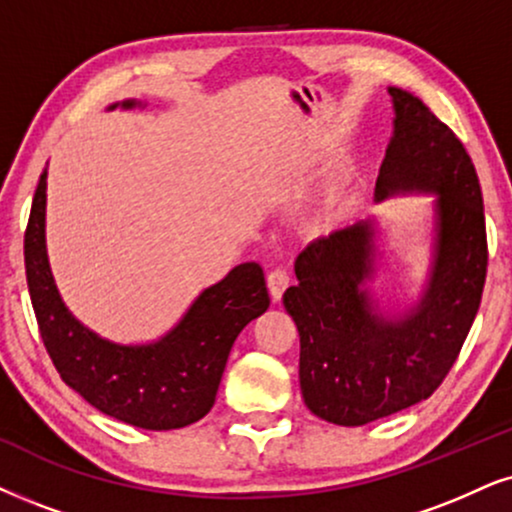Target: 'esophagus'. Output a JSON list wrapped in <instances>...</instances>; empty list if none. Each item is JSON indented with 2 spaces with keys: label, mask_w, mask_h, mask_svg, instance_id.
<instances>
[{
  "label": "esophagus",
  "mask_w": 512,
  "mask_h": 512,
  "mask_svg": "<svg viewBox=\"0 0 512 512\" xmlns=\"http://www.w3.org/2000/svg\"><path fill=\"white\" fill-rule=\"evenodd\" d=\"M267 286H269L271 300H274V302L281 300V295L286 293V288L290 286V274H288V269H283V267L271 269L269 276H267Z\"/></svg>",
  "instance_id": "34e87169"
}]
</instances>
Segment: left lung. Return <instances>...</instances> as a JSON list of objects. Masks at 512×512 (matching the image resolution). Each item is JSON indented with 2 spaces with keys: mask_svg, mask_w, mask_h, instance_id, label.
Instances as JSON below:
<instances>
[{
  "mask_svg": "<svg viewBox=\"0 0 512 512\" xmlns=\"http://www.w3.org/2000/svg\"><path fill=\"white\" fill-rule=\"evenodd\" d=\"M394 134L375 198L437 193L430 281L404 316L378 312L364 281L373 276V222L316 238L295 260L297 286L283 307L300 331L304 404L328 423L366 425L428 399L458 359L487 278V226L480 179L461 139L418 96L387 89Z\"/></svg>",
  "mask_w": 512,
  "mask_h": 512,
  "instance_id": "8db88e82",
  "label": "left lung"
}]
</instances>
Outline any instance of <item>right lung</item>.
<instances>
[{
  "instance_id": "right-lung-1",
  "label": "right lung",
  "mask_w": 512,
  "mask_h": 512,
  "mask_svg": "<svg viewBox=\"0 0 512 512\" xmlns=\"http://www.w3.org/2000/svg\"><path fill=\"white\" fill-rule=\"evenodd\" d=\"M115 106L134 108L139 101ZM44 212L47 170L25 229V276L42 342L63 383L106 416L144 430H177L203 418L215 404L238 333L269 307L260 264H238L203 290L158 342L115 345L84 328L58 295L44 243Z\"/></svg>"
}]
</instances>
